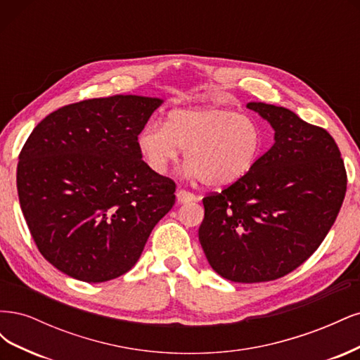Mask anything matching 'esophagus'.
<instances>
[{
	"label": "esophagus",
	"mask_w": 360,
	"mask_h": 360,
	"mask_svg": "<svg viewBox=\"0 0 360 360\" xmlns=\"http://www.w3.org/2000/svg\"><path fill=\"white\" fill-rule=\"evenodd\" d=\"M195 200H197V197H195V195H193L192 192H188V191H184V189H180V191L177 192V201H179L180 204L192 202V201H195Z\"/></svg>",
	"instance_id": "1"
}]
</instances>
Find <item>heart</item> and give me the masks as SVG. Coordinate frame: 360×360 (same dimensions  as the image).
<instances>
[{"mask_svg": "<svg viewBox=\"0 0 360 360\" xmlns=\"http://www.w3.org/2000/svg\"><path fill=\"white\" fill-rule=\"evenodd\" d=\"M147 165L167 172L184 150L189 171L207 186L225 188L246 177L264 151V132L255 118L228 108H181L165 124L148 123L138 135Z\"/></svg>", "mask_w": 360, "mask_h": 360, "instance_id": "obj_1", "label": "heart"}]
</instances>
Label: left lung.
Returning a JSON list of instances; mask_svg holds the SVG:
<instances>
[{
	"label": "left lung",
	"instance_id": "obj_1",
	"mask_svg": "<svg viewBox=\"0 0 360 360\" xmlns=\"http://www.w3.org/2000/svg\"><path fill=\"white\" fill-rule=\"evenodd\" d=\"M275 130V144L246 177L202 198L198 237L222 278L254 284L285 276L328 236L347 172L335 139L287 108L248 103Z\"/></svg>",
	"mask_w": 360,
	"mask_h": 360
}]
</instances>
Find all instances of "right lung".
Segmentation results:
<instances>
[{
  "label": "right lung",
  "mask_w": 360,
  "mask_h": 360,
  "mask_svg": "<svg viewBox=\"0 0 360 360\" xmlns=\"http://www.w3.org/2000/svg\"><path fill=\"white\" fill-rule=\"evenodd\" d=\"M162 102L117 94L66 105L43 118L20 150V209L40 254L63 274L84 282L124 275L172 209L176 183L138 148Z\"/></svg>",
  "instance_id": "add662e5"
}]
</instances>
